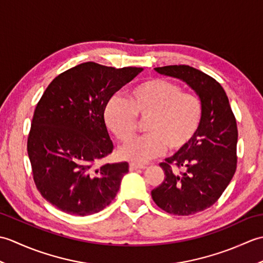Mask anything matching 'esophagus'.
<instances>
[{"instance_id":"1","label":"esophagus","mask_w":263,"mask_h":263,"mask_svg":"<svg viewBox=\"0 0 263 263\" xmlns=\"http://www.w3.org/2000/svg\"><path fill=\"white\" fill-rule=\"evenodd\" d=\"M144 168H147V166H144V165H139V164H136V163H131V164H130V171L144 170Z\"/></svg>"}]
</instances>
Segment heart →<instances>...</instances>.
I'll use <instances>...</instances> for the list:
<instances>
[{
	"mask_svg": "<svg viewBox=\"0 0 263 263\" xmlns=\"http://www.w3.org/2000/svg\"><path fill=\"white\" fill-rule=\"evenodd\" d=\"M137 116L148 119V135L125 143L119 154L123 159L143 164L163 155L167 147L173 152L186 147L202 121V105L175 83L152 79L132 88L128 102L114 95L105 105V124L120 141L135 136Z\"/></svg>",
	"mask_w": 263,
	"mask_h": 263,
	"instance_id": "1",
	"label": "heart"
}]
</instances>
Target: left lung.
Listing matches in <instances>:
<instances>
[{"mask_svg":"<svg viewBox=\"0 0 263 263\" xmlns=\"http://www.w3.org/2000/svg\"><path fill=\"white\" fill-rule=\"evenodd\" d=\"M155 71L185 82L202 105L198 132L186 147L160 164L165 178L152 191L155 203L168 214L193 215L214 204L235 174L236 120L225 90L214 78L189 65H167ZM172 165L183 171L177 172Z\"/></svg>","mask_w":263,"mask_h":263,"instance_id":"8db88e82","label":"left lung"}]
</instances>
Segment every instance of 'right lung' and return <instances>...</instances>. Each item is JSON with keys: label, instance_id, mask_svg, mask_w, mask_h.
<instances>
[{"label": "right lung", "instance_id": "obj_1", "mask_svg": "<svg viewBox=\"0 0 263 263\" xmlns=\"http://www.w3.org/2000/svg\"><path fill=\"white\" fill-rule=\"evenodd\" d=\"M142 70L86 62L58 76L43 93L27 150L38 191L60 210L88 216L115 198L128 164L96 165L114 147L104 108Z\"/></svg>", "mask_w": 263, "mask_h": 263}]
</instances>
